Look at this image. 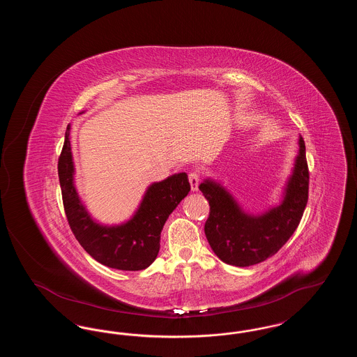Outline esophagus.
<instances>
[{
    "instance_id": "1",
    "label": "esophagus",
    "mask_w": 357,
    "mask_h": 357,
    "mask_svg": "<svg viewBox=\"0 0 357 357\" xmlns=\"http://www.w3.org/2000/svg\"><path fill=\"white\" fill-rule=\"evenodd\" d=\"M188 181H190V186L192 191L198 190V185H199V174L197 171H192L188 174Z\"/></svg>"
}]
</instances>
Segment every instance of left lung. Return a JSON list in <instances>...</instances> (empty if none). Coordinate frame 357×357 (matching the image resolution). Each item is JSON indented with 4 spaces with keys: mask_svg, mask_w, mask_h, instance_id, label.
<instances>
[{
    "mask_svg": "<svg viewBox=\"0 0 357 357\" xmlns=\"http://www.w3.org/2000/svg\"><path fill=\"white\" fill-rule=\"evenodd\" d=\"M199 190L210 204L204 234L213 252L225 264L239 268L259 264L287 243L303 218L309 190L304 139H298V153L280 204L261 214L245 211L233 194L211 178L204 179Z\"/></svg>",
    "mask_w": 357,
    "mask_h": 357,
    "instance_id": "1",
    "label": "left lung"
}]
</instances>
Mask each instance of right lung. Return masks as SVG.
Segmentation results:
<instances>
[{
  "mask_svg": "<svg viewBox=\"0 0 357 357\" xmlns=\"http://www.w3.org/2000/svg\"><path fill=\"white\" fill-rule=\"evenodd\" d=\"M69 134L70 124L66 131L57 169L64 210L75 237L88 255L108 268L130 272L149 268L159 253L165 223L190 191L186 172L174 174L147 187L128 221L102 225L92 218L75 186Z\"/></svg>",
  "mask_w": 357,
  "mask_h": 357,
  "instance_id": "add662e5",
  "label": "right lung"
}]
</instances>
